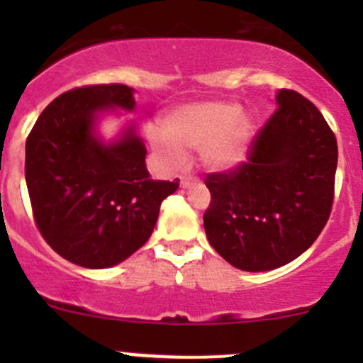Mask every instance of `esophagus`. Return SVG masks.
<instances>
[{"instance_id": "1", "label": "esophagus", "mask_w": 363, "mask_h": 363, "mask_svg": "<svg viewBox=\"0 0 363 363\" xmlns=\"http://www.w3.org/2000/svg\"><path fill=\"white\" fill-rule=\"evenodd\" d=\"M181 188H189V186H193V184H199V179L196 177H193V175H181Z\"/></svg>"}]
</instances>
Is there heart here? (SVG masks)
I'll return each mask as SVG.
<instances>
[{
    "label": "heart",
    "mask_w": 363,
    "mask_h": 363,
    "mask_svg": "<svg viewBox=\"0 0 363 363\" xmlns=\"http://www.w3.org/2000/svg\"><path fill=\"white\" fill-rule=\"evenodd\" d=\"M164 131H149V142L170 167L184 161V151H200L205 167L225 172L246 160L252 123L237 104L212 100L174 111L164 121Z\"/></svg>",
    "instance_id": "heart-1"
}]
</instances>
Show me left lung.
Listing matches in <instances>:
<instances>
[{
    "label": "left lung",
    "instance_id": "8db88e82",
    "mask_svg": "<svg viewBox=\"0 0 363 363\" xmlns=\"http://www.w3.org/2000/svg\"><path fill=\"white\" fill-rule=\"evenodd\" d=\"M252 138L247 161L207 174L203 226L233 267L263 272L298 258L318 239L334 203L337 140L321 112L294 89Z\"/></svg>",
    "mask_w": 363,
    "mask_h": 363
}]
</instances>
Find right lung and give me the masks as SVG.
<instances>
[{
    "instance_id": "obj_1",
    "label": "right lung",
    "mask_w": 363,
    "mask_h": 363,
    "mask_svg": "<svg viewBox=\"0 0 363 363\" xmlns=\"http://www.w3.org/2000/svg\"><path fill=\"white\" fill-rule=\"evenodd\" d=\"M133 111L123 84L75 87L50 101L26 140V184L33 218L45 242L86 269H107L140 250L155 230L160 205L179 181H155L145 145L128 126L104 144L98 113Z\"/></svg>"
}]
</instances>
